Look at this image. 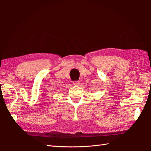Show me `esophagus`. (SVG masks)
Segmentation results:
<instances>
[{"instance_id":"1","label":"esophagus","mask_w":151,"mask_h":151,"mask_svg":"<svg viewBox=\"0 0 151 151\" xmlns=\"http://www.w3.org/2000/svg\"><path fill=\"white\" fill-rule=\"evenodd\" d=\"M79 82H80L79 81H75L73 82V84L75 85H78L79 84Z\"/></svg>"}]
</instances>
